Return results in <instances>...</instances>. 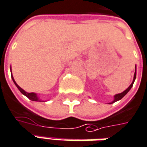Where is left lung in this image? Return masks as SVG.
<instances>
[{
    "label": "left lung",
    "mask_w": 147,
    "mask_h": 147,
    "mask_svg": "<svg viewBox=\"0 0 147 147\" xmlns=\"http://www.w3.org/2000/svg\"><path fill=\"white\" fill-rule=\"evenodd\" d=\"M135 79H136V66H135V72H134V79H133V81H132V83H131V84L128 87V88L125 90L124 91H123L122 93H119V94H116V95L114 96V100H113L112 102H110V104L111 103H114L115 102H116V101H119V100H120L121 98H123L125 96V95H127V93H128V91H130L131 89V88L133 87V84H134V80H135Z\"/></svg>",
    "instance_id": "left-lung-1"
}]
</instances>
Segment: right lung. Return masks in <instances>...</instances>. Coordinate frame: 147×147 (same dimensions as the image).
<instances>
[{"mask_svg":"<svg viewBox=\"0 0 147 147\" xmlns=\"http://www.w3.org/2000/svg\"><path fill=\"white\" fill-rule=\"evenodd\" d=\"M11 76H12V80H13V83L15 84V85L16 86V88H18V90H19V91H20L24 95H25L26 97H28V98H29V99H31L32 101L41 102L42 100H41V99H40V98L38 97L37 94H36V93H34V92H31V93H28V92H27V91H25L24 90H23V89L20 88V87L19 86V85H18V84H16V81L14 80V78H13V75H12V70H11Z\"/></svg>","mask_w":147,"mask_h":147,"instance_id":"right-lung-1","label":"right lung"}]
</instances>
